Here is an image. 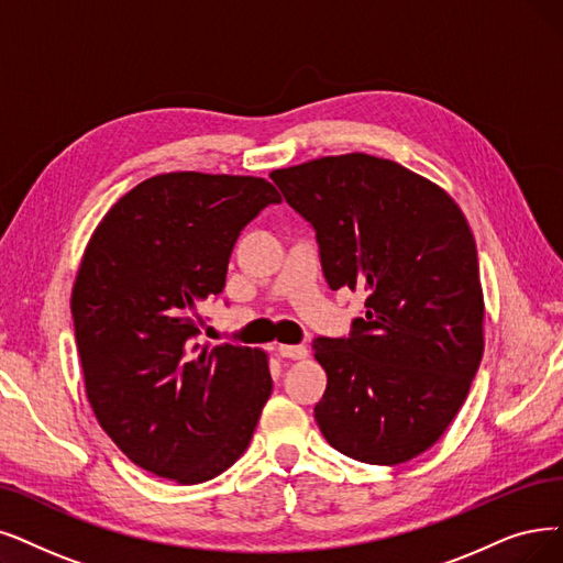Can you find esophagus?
I'll list each match as a JSON object with an SVG mask.
<instances>
[{"label":"esophagus","mask_w":563,"mask_h":563,"mask_svg":"<svg viewBox=\"0 0 563 563\" xmlns=\"http://www.w3.org/2000/svg\"><path fill=\"white\" fill-rule=\"evenodd\" d=\"M277 353L282 357H290V360H305L307 357V349L305 346H294V344H279Z\"/></svg>","instance_id":"1"}]
</instances>
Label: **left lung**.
I'll list each match as a JSON object with an SVG mask.
<instances>
[{"instance_id": "obj_1", "label": "left lung", "mask_w": 563, "mask_h": 563, "mask_svg": "<svg viewBox=\"0 0 563 563\" xmlns=\"http://www.w3.org/2000/svg\"><path fill=\"white\" fill-rule=\"evenodd\" d=\"M317 231L332 290H365L349 336L313 340L328 374L313 407L325 441L367 464L432 448L474 380L483 340L476 240L439 185L351 152L269 173Z\"/></svg>"}]
</instances>
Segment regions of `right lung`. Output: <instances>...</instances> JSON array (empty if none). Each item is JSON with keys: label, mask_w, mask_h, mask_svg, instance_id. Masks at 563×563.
Wrapping results in <instances>:
<instances>
[{"label": "right lung", "mask_w": 563, "mask_h": 563, "mask_svg": "<svg viewBox=\"0 0 563 563\" xmlns=\"http://www.w3.org/2000/svg\"><path fill=\"white\" fill-rule=\"evenodd\" d=\"M279 191L263 177L154 175L87 242L71 294L85 393L103 432L150 474L206 483L240 460L273 393L267 355L200 344L240 231Z\"/></svg>", "instance_id": "add662e5"}]
</instances>
